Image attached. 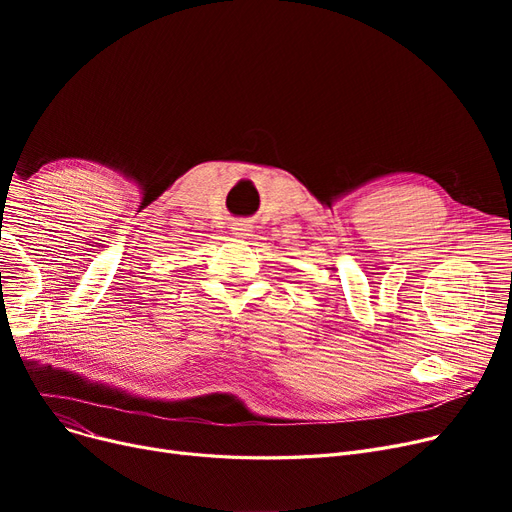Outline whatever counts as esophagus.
Returning a JSON list of instances; mask_svg holds the SVG:
<instances>
[{
  "mask_svg": "<svg viewBox=\"0 0 512 512\" xmlns=\"http://www.w3.org/2000/svg\"><path fill=\"white\" fill-rule=\"evenodd\" d=\"M232 232H234L238 238H245V236H249V228H247L245 224H236V226L232 228Z\"/></svg>",
  "mask_w": 512,
  "mask_h": 512,
  "instance_id": "obj_1",
  "label": "esophagus"
}]
</instances>
